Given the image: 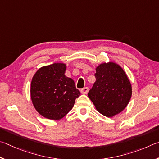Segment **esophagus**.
Wrapping results in <instances>:
<instances>
[{
	"label": "esophagus",
	"instance_id": "1",
	"mask_svg": "<svg viewBox=\"0 0 159 159\" xmlns=\"http://www.w3.org/2000/svg\"><path fill=\"white\" fill-rule=\"evenodd\" d=\"M88 91H89L88 87H84V88L81 89H80V92H81V93H82V94H87L88 93Z\"/></svg>",
	"mask_w": 159,
	"mask_h": 159
}]
</instances>
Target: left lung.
Instances as JSON below:
<instances>
[{"label":"left lung","instance_id":"1","mask_svg":"<svg viewBox=\"0 0 159 159\" xmlns=\"http://www.w3.org/2000/svg\"><path fill=\"white\" fill-rule=\"evenodd\" d=\"M95 77L88 96L96 109L107 117L121 112L132 96L131 84L123 68L112 61L102 63L96 68Z\"/></svg>","mask_w":159,"mask_h":159}]
</instances>
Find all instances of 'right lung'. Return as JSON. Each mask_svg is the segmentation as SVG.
Instances as JSON below:
<instances>
[{
  "label": "right lung",
  "instance_id": "add662e5",
  "mask_svg": "<svg viewBox=\"0 0 159 159\" xmlns=\"http://www.w3.org/2000/svg\"><path fill=\"white\" fill-rule=\"evenodd\" d=\"M66 65L55 63L39 68L30 84V98L36 111L44 117L58 120L73 107L80 95L74 80L66 77Z\"/></svg>",
  "mask_w": 159,
  "mask_h": 159
}]
</instances>
